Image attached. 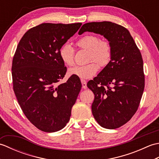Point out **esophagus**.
Here are the masks:
<instances>
[{
  "label": "esophagus",
  "mask_w": 159,
  "mask_h": 159,
  "mask_svg": "<svg viewBox=\"0 0 159 159\" xmlns=\"http://www.w3.org/2000/svg\"><path fill=\"white\" fill-rule=\"evenodd\" d=\"M81 83H82V87L83 89H87V82L85 81V80L82 79L81 80Z\"/></svg>",
  "instance_id": "obj_1"
}]
</instances>
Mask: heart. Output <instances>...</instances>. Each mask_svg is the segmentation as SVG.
<instances>
[{
    "mask_svg": "<svg viewBox=\"0 0 159 159\" xmlns=\"http://www.w3.org/2000/svg\"><path fill=\"white\" fill-rule=\"evenodd\" d=\"M76 46L80 49L88 50V64L76 66L68 70L71 76L81 79L92 78L98 70V66L105 67L109 64L112 57V48L109 41L100 39L95 35H85L77 40ZM74 49L69 43L63 44L59 50V56L63 63L66 66H72L74 59Z\"/></svg>",
    "mask_w": 159,
    "mask_h": 159,
    "instance_id": "heart-1",
    "label": "heart"
}]
</instances>
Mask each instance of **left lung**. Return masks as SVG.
<instances>
[{
    "label": "left lung",
    "mask_w": 159,
    "mask_h": 159,
    "mask_svg": "<svg viewBox=\"0 0 159 159\" xmlns=\"http://www.w3.org/2000/svg\"><path fill=\"white\" fill-rule=\"evenodd\" d=\"M85 31L103 35L110 42L112 57L98 75L87 83L94 93L92 114L101 126L116 129L127 123L138 109L145 87L142 56L130 32L111 22H88Z\"/></svg>",
    "instance_id": "8db88e82"
}]
</instances>
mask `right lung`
Listing matches in <instances>:
<instances>
[{
	"mask_svg": "<svg viewBox=\"0 0 159 159\" xmlns=\"http://www.w3.org/2000/svg\"><path fill=\"white\" fill-rule=\"evenodd\" d=\"M82 23H43L30 29L18 43L12 61L13 88L27 119L40 130H61L81 89L76 78L58 84L67 68L59 50Z\"/></svg>",
	"mask_w": 159,
	"mask_h": 159,
	"instance_id": "obj_1",
	"label": "right lung"
}]
</instances>
